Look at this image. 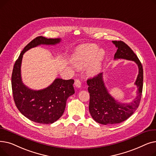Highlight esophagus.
<instances>
[{"mask_svg":"<svg viewBox=\"0 0 156 156\" xmlns=\"http://www.w3.org/2000/svg\"><path fill=\"white\" fill-rule=\"evenodd\" d=\"M75 85L77 87V88H80L81 86V83L80 82V81L78 79H76L75 81Z\"/></svg>","mask_w":156,"mask_h":156,"instance_id":"1","label":"esophagus"}]
</instances>
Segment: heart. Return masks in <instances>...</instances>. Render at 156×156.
<instances>
[{
  "instance_id": "obj_1",
  "label": "heart",
  "mask_w": 156,
  "mask_h": 156,
  "mask_svg": "<svg viewBox=\"0 0 156 156\" xmlns=\"http://www.w3.org/2000/svg\"><path fill=\"white\" fill-rule=\"evenodd\" d=\"M104 55L103 50L95 44H84L80 45L73 56V62L78 68H83L90 62L88 73L94 75L99 71L101 62Z\"/></svg>"
}]
</instances>
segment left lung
Listing matches in <instances>:
<instances>
[{
  "mask_svg": "<svg viewBox=\"0 0 156 156\" xmlns=\"http://www.w3.org/2000/svg\"><path fill=\"white\" fill-rule=\"evenodd\" d=\"M112 43L118 48L114 59L133 61L138 65V75L135 83L138 90L137 96L132 102L123 104L114 99L108 92L103 80V73L87 80L90 113L96 122L105 125L120 123L132 116L140 104L143 88V68L136 55L122 41L115 40Z\"/></svg>",
  "mask_w": 156,
  "mask_h": 156,
  "instance_id": "left-lung-1",
  "label": "left lung"
}]
</instances>
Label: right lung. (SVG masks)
Segmentation results:
<instances>
[{"label": "right lung", "instance_id": "1", "mask_svg": "<svg viewBox=\"0 0 156 156\" xmlns=\"http://www.w3.org/2000/svg\"><path fill=\"white\" fill-rule=\"evenodd\" d=\"M61 38L37 37L24 48L16 60L11 77L14 101L20 112L29 119L40 124H51L63 114L68 97L75 94L74 80L56 78L48 87L39 90L29 88L21 79V66L24 53L40 45H55Z\"/></svg>", "mask_w": 156, "mask_h": 156}]
</instances>
